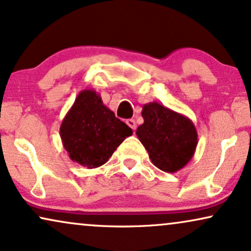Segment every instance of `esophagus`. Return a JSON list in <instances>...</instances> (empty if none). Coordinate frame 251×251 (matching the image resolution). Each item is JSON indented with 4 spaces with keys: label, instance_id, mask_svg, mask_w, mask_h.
<instances>
[{
    "label": "esophagus",
    "instance_id": "34e87169",
    "mask_svg": "<svg viewBox=\"0 0 251 251\" xmlns=\"http://www.w3.org/2000/svg\"><path fill=\"white\" fill-rule=\"evenodd\" d=\"M126 125H128V126H130V128H131L132 130H135V129H136V121H135V120L129 119V120H126Z\"/></svg>",
    "mask_w": 251,
    "mask_h": 251
}]
</instances>
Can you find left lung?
<instances>
[{
  "instance_id": "obj_1",
  "label": "left lung",
  "mask_w": 251,
  "mask_h": 251,
  "mask_svg": "<svg viewBox=\"0 0 251 251\" xmlns=\"http://www.w3.org/2000/svg\"><path fill=\"white\" fill-rule=\"evenodd\" d=\"M144 123L136 135L152 164L167 173L180 171L194 157L198 143L193 121L158 102H149L142 110Z\"/></svg>"
}]
</instances>
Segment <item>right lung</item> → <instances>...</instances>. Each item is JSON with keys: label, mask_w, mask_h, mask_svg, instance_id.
I'll use <instances>...</instances> for the list:
<instances>
[{"label": "right lung", "mask_w": 251, "mask_h": 251, "mask_svg": "<svg viewBox=\"0 0 251 251\" xmlns=\"http://www.w3.org/2000/svg\"><path fill=\"white\" fill-rule=\"evenodd\" d=\"M131 135V128L115 118L94 90L80 91L60 126L62 144L70 159L87 168L107 162Z\"/></svg>", "instance_id": "obj_1"}]
</instances>
